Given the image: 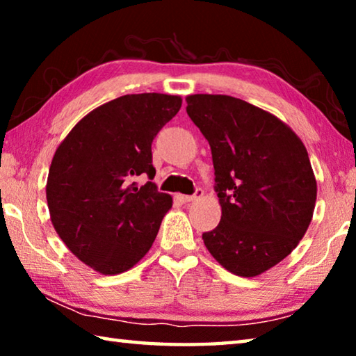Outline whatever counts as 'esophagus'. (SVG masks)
Returning <instances> with one entry per match:
<instances>
[{"label":"esophagus","mask_w":356,"mask_h":356,"mask_svg":"<svg viewBox=\"0 0 356 356\" xmlns=\"http://www.w3.org/2000/svg\"><path fill=\"white\" fill-rule=\"evenodd\" d=\"M202 193H204L202 188H196V191L193 193V195H179V200L182 202H193V201H196L197 197H201Z\"/></svg>","instance_id":"34e87169"}]
</instances>
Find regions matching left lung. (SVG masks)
<instances>
[{
  "instance_id": "obj_1",
  "label": "left lung",
  "mask_w": 356,
  "mask_h": 356,
  "mask_svg": "<svg viewBox=\"0 0 356 356\" xmlns=\"http://www.w3.org/2000/svg\"><path fill=\"white\" fill-rule=\"evenodd\" d=\"M186 113L210 144L221 221L202 240L234 275L256 276L292 252L316 206L306 147L273 114L231 95L195 94Z\"/></svg>"
}]
</instances>
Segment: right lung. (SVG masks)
Wrapping results in <instances>:
<instances>
[{"instance_id": "right-lung-1", "label": "right lung", "mask_w": 356, "mask_h": 356, "mask_svg": "<svg viewBox=\"0 0 356 356\" xmlns=\"http://www.w3.org/2000/svg\"><path fill=\"white\" fill-rule=\"evenodd\" d=\"M179 95L130 94L95 108L59 144L47 180L51 222L89 267L118 275L150 250L172 197L152 182V141ZM149 180L140 187L136 177Z\"/></svg>"}]
</instances>
